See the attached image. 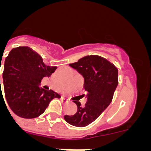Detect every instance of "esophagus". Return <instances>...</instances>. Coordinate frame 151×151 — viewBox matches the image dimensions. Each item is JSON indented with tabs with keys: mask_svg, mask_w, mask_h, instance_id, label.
<instances>
[{
	"mask_svg": "<svg viewBox=\"0 0 151 151\" xmlns=\"http://www.w3.org/2000/svg\"><path fill=\"white\" fill-rule=\"evenodd\" d=\"M63 99L64 101H69V99H67V98H66V97H63Z\"/></svg>",
	"mask_w": 151,
	"mask_h": 151,
	"instance_id": "34e87169",
	"label": "esophagus"
}]
</instances>
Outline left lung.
<instances>
[{
	"label": "left lung",
	"instance_id": "obj_1",
	"mask_svg": "<svg viewBox=\"0 0 151 151\" xmlns=\"http://www.w3.org/2000/svg\"><path fill=\"white\" fill-rule=\"evenodd\" d=\"M69 66L85 78L87 102L82 106L79 101H73L78 107L77 112L73 116H64V119L74 126L85 127L94 122L111 103L118 85V69L97 55L84 57Z\"/></svg>",
	"mask_w": 151,
	"mask_h": 151
}]
</instances>
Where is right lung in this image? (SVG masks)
Segmentation results:
<instances>
[{"label": "right lung", "mask_w": 151, "mask_h": 151, "mask_svg": "<svg viewBox=\"0 0 151 151\" xmlns=\"http://www.w3.org/2000/svg\"><path fill=\"white\" fill-rule=\"evenodd\" d=\"M56 69L46 66L42 57L29 47H17L10 50L5 59L3 84L4 97L16 115L25 119L38 117L52 99L60 97L54 91L38 87L41 79L50 77Z\"/></svg>", "instance_id": "right-lung-1"}]
</instances>
